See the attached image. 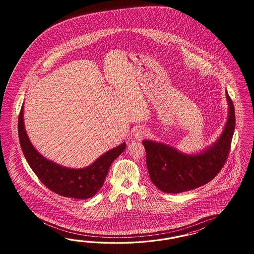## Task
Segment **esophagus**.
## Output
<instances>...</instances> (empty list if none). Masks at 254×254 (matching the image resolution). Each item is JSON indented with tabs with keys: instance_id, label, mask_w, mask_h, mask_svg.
Returning a JSON list of instances; mask_svg holds the SVG:
<instances>
[{
	"instance_id": "esophagus-1",
	"label": "esophagus",
	"mask_w": 254,
	"mask_h": 254,
	"mask_svg": "<svg viewBox=\"0 0 254 254\" xmlns=\"http://www.w3.org/2000/svg\"><path fill=\"white\" fill-rule=\"evenodd\" d=\"M134 138L136 139H141V138H145L146 136V130L142 127H137L135 130H134Z\"/></svg>"
}]
</instances>
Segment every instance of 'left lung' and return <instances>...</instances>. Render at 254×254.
I'll list each match as a JSON object with an SVG mask.
<instances>
[{"instance_id": "obj_1", "label": "left lung", "mask_w": 254, "mask_h": 254, "mask_svg": "<svg viewBox=\"0 0 254 254\" xmlns=\"http://www.w3.org/2000/svg\"><path fill=\"white\" fill-rule=\"evenodd\" d=\"M226 99L229 115L223 133L216 142L200 154H183L161 142L142 140L149 175L160 191L179 193L198 188L209 183L223 169L236 125L235 108L227 91Z\"/></svg>"}]
</instances>
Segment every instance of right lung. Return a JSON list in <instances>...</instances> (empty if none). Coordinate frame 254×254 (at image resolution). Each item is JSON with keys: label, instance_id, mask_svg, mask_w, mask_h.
Returning <instances> with one entry per match:
<instances>
[{"label": "right lung", "instance_id": "right-lung-1", "mask_svg": "<svg viewBox=\"0 0 254 254\" xmlns=\"http://www.w3.org/2000/svg\"><path fill=\"white\" fill-rule=\"evenodd\" d=\"M23 106L18 116V137L24 156L39 180L46 187L62 196L86 199L94 196L102 187L108 171L126 149V142L110 150L85 169H69L45 158L32 146L25 130Z\"/></svg>", "mask_w": 254, "mask_h": 254}]
</instances>
